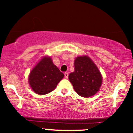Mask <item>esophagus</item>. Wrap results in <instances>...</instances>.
<instances>
[{
	"label": "esophagus",
	"instance_id": "esophagus-1",
	"mask_svg": "<svg viewBox=\"0 0 133 133\" xmlns=\"http://www.w3.org/2000/svg\"><path fill=\"white\" fill-rule=\"evenodd\" d=\"M64 76H65V78H68V76H69V74H68L67 72H65V73H64Z\"/></svg>",
	"mask_w": 133,
	"mask_h": 133
}]
</instances>
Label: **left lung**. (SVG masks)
<instances>
[{
    "label": "left lung",
    "mask_w": 133,
    "mask_h": 133,
    "mask_svg": "<svg viewBox=\"0 0 133 133\" xmlns=\"http://www.w3.org/2000/svg\"><path fill=\"white\" fill-rule=\"evenodd\" d=\"M75 71L69 75V81L77 94L82 97L93 96L102 85V77L95 63L87 56L75 60Z\"/></svg>",
    "instance_id": "8db88e82"
}]
</instances>
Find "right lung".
<instances>
[{
	"mask_svg": "<svg viewBox=\"0 0 133 133\" xmlns=\"http://www.w3.org/2000/svg\"><path fill=\"white\" fill-rule=\"evenodd\" d=\"M64 76V73L54 65L51 58L45 57L30 72L29 85L37 94L45 95L55 89Z\"/></svg>",
	"mask_w": 133,
	"mask_h": 133,
	"instance_id": "add662e5",
	"label": "right lung"
}]
</instances>
